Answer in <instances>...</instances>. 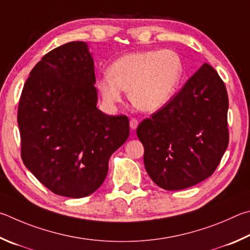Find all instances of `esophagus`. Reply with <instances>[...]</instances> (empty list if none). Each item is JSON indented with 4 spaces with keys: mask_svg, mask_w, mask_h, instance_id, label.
I'll use <instances>...</instances> for the list:
<instances>
[{
    "mask_svg": "<svg viewBox=\"0 0 250 250\" xmlns=\"http://www.w3.org/2000/svg\"><path fill=\"white\" fill-rule=\"evenodd\" d=\"M129 126H130V128H132L133 130H135L137 128V126H138V121L136 120V118H132V120L129 121Z\"/></svg>",
    "mask_w": 250,
    "mask_h": 250,
    "instance_id": "obj_1",
    "label": "esophagus"
}]
</instances>
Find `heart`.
<instances>
[{
    "label": "heart",
    "mask_w": 250,
    "mask_h": 250,
    "mask_svg": "<svg viewBox=\"0 0 250 250\" xmlns=\"http://www.w3.org/2000/svg\"><path fill=\"white\" fill-rule=\"evenodd\" d=\"M183 72L181 57L173 50L130 52L114 61L96 86L108 104L121 102L123 91H128V100L135 108L154 113L173 98Z\"/></svg>",
    "instance_id": "heart-1"
}]
</instances>
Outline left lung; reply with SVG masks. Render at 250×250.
<instances>
[{"instance_id":"8db88e82","label":"left lung","mask_w":250,"mask_h":250,"mask_svg":"<svg viewBox=\"0 0 250 250\" xmlns=\"http://www.w3.org/2000/svg\"><path fill=\"white\" fill-rule=\"evenodd\" d=\"M227 111L224 82L204 63L166 106L138 125L151 180L176 191L212 176L229 146Z\"/></svg>"}]
</instances>
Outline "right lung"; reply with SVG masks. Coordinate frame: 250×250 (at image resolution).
<instances>
[{"instance_id":"1","label":"right lung","mask_w":250,"mask_h":250,"mask_svg":"<svg viewBox=\"0 0 250 250\" xmlns=\"http://www.w3.org/2000/svg\"><path fill=\"white\" fill-rule=\"evenodd\" d=\"M94 84L89 47L71 42L43 56L21 91V159L55 194L79 199L93 193L106 178L109 157L129 136L127 116L96 107Z\"/></svg>"}]
</instances>
